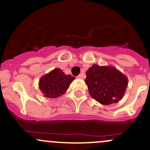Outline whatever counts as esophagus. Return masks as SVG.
<instances>
[{"instance_id": "obj_1", "label": "esophagus", "mask_w": 150, "mask_h": 150, "mask_svg": "<svg viewBox=\"0 0 150 150\" xmlns=\"http://www.w3.org/2000/svg\"><path fill=\"white\" fill-rule=\"evenodd\" d=\"M77 79H82L83 77V74H80L79 75H78L77 76Z\"/></svg>"}]
</instances>
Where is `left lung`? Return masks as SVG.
<instances>
[{"label":"left lung","mask_w":150,"mask_h":150,"mask_svg":"<svg viewBox=\"0 0 150 150\" xmlns=\"http://www.w3.org/2000/svg\"><path fill=\"white\" fill-rule=\"evenodd\" d=\"M85 79L91 96L104 105L118 102L125 94L128 80L117 69L94 64L86 73Z\"/></svg>","instance_id":"8db88e82"}]
</instances>
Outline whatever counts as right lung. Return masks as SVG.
Instances as JSON below:
<instances>
[{
  "label": "right lung",
  "mask_w": 150,
  "mask_h": 150,
  "mask_svg": "<svg viewBox=\"0 0 150 150\" xmlns=\"http://www.w3.org/2000/svg\"><path fill=\"white\" fill-rule=\"evenodd\" d=\"M74 79V77L66 75L60 69H55L40 79L39 88L46 97L56 98L65 93Z\"/></svg>",
  "instance_id": "right-lung-1"
}]
</instances>
